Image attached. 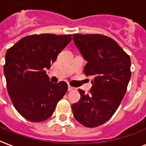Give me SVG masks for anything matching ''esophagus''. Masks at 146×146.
Listing matches in <instances>:
<instances>
[{"instance_id":"34e87169","label":"esophagus","mask_w":146,"mask_h":146,"mask_svg":"<svg viewBox=\"0 0 146 146\" xmlns=\"http://www.w3.org/2000/svg\"><path fill=\"white\" fill-rule=\"evenodd\" d=\"M76 88H73V87H71V86H68V91L69 92H72V91H76Z\"/></svg>"}]
</instances>
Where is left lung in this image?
Wrapping results in <instances>:
<instances>
[{
  "instance_id": "8db88e82",
  "label": "left lung",
  "mask_w": 146,
  "mask_h": 146,
  "mask_svg": "<svg viewBox=\"0 0 146 146\" xmlns=\"http://www.w3.org/2000/svg\"><path fill=\"white\" fill-rule=\"evenodd\" d=\"M73 40L88 62L84 74L92 76L88 94L79 89L80 99L72 106L82 125L95 127L112 117L124 97L131 79V58L114 40L101 34H73Z\"/></svg>"
}]
</instances>
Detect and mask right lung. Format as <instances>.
<instances>
[{"label": "right lung", "mask_w": 146, "mask_h": 146, "mask_svg": "<svg viewBox=\"0 0 146 146\" xmlns=\"http://www.w3.org/2000/svg\"><path fill=\"white\" fill-rule=\"evenodd\" d=\"M71 40L70 34H33L22 38L6 52L4 73L8 95L15 110L28 120L48 119L66 93V83H51L45 70L50 69Z\"/></svg>", "instance_id": "right-lung-1"}]
</instances>
